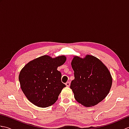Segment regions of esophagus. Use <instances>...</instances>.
Returning <instances> with one entry per match:
<instances>
[{"label":"esophagus","instance_id":"esophagus-1","mask_svg":"<svg viewBox=\"0 0 129 129\" xmlns=\"http://www.w3.org/2000/svg\"><path fill=\"white\" fill-rule=\"evenodd\" d=\"M65 85H66V86H67V87H69V86H70V82H67L66 83V84H65Z\"/></svg>","mask_w":129,"mask_h":129}]
</instances>
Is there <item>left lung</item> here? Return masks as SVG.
<instances>
[{
    "label": "left lung",
    "mask_w": 129,
    "mask_h": 129,
    "mask_svg": "<svg viewBox=\"0 0 129 129\" xmlns=\"http://www.w3.org/2000/svg\"><path fill=\"white\" fill-rule=\"evenodd\" d=\"M72 67L75 79L72 81L70 88L78 102L90 107L105 99L111 89L112 77L99 59L89 55L84 59L75 56Z\"/></svg>",
    "instance_id": "1"
}]
</instances>
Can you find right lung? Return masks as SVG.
Returning a JSON list of instances; mask_svg holds the SVG:
<instances>
[{"instance_id":"1","label":"right lung","mask_w":129,"mask_h":129,"mask_svg":"<svg viewBox=\"0 0 129 129\" xmlns=\"http://www.w3.org/2000/svg\"><path fill=\"white\" fill-rule=\"evenodd\" d=\"M64 55L52 58L44 55L29 62L19 75L21 89L31 103L40 108L51 106L56 102L66 85L61 74L57 70L66 61Z\"/></svg>"}]
</instances>
